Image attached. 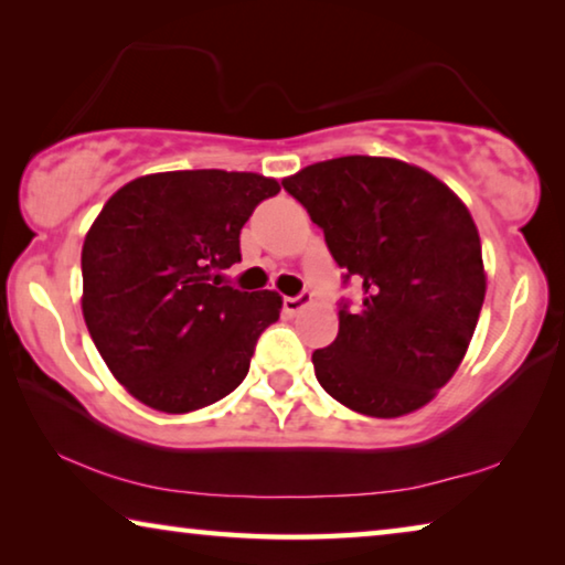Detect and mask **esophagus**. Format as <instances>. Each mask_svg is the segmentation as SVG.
Instances as JSON below:
<instances>
[{
    "instance_id": "1",
    "label": "esophagus",
    "mask_w": 565,
    "mask_h": 565,
    "mask_svg": "<svg viewBox=\"0 0 565 565\" xmlns=\"http://www.w3.org/2000/svg\"><path fill=\"white\" fill-rule=\"evenodd\" d=\"M307 303H311V294L301 291V294H297V297H286L284 299V311L289 317H294V315H299V311L307 307Z\"/></svg>"
}]
</instances>
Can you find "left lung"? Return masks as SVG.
<instances>
[{
	"mask_svg": "<svg viewBox=\"0 0 565 565\" xmlns=\"http://www.w3.org/2000/svg\"><path fill=\"white\" fill-rule=\"evenodd\" d=\"M281 185L324 231L344 284H362L360 309L342 299L337 339L311 354L319 384L370 417L427 405L460 366L486 299L470 211L395 158L324 160Z\"/></svg>",
	"mask_w": 565,
	"mask_h": 565,
	"instance_id": "obj_1",
	"label": "left lung"
}]
</instances>
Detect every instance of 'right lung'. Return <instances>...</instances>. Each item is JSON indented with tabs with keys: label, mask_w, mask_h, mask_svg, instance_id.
I'll list each match as a JSON object with an SVG mask.
<instances>
[{
	"label": "right lung",
	"mask_w": 565,
	"mask_h": 565,
	"mask_svg": "<svg viewBox=\"0 0 565 565\" xmlns=\"http://www.w3.org/2000/svg\"><path fill=\"white\" fill-rule=\"evenodd\" d=\"M276 193L258 173L170 170L122 185L89 226L85 324L142 405L183 415L244 382L281 297L218 286V274L241 262V228Z\"/></svg>",
	"instance_id": "1"
}]
</instances>
